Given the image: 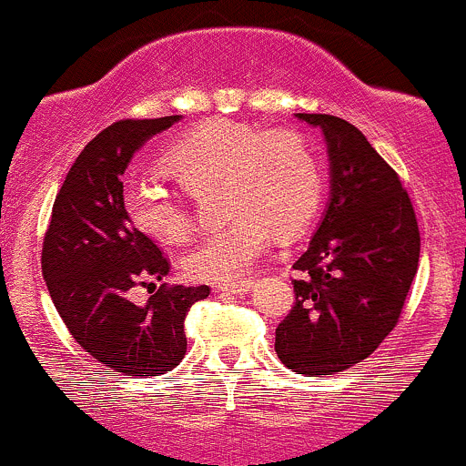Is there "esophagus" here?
<instances>
[{
    "label": "esophagus",
    "instance_id": "1",
    "mask_svg": "<svg viewBox=\"0 0 466 466\" xmlns=\"http://www.w3.org/2000/svg\"><path fill=\"white\" fill-rule=\"evenodd\" d=\"M250 287H252L250 278L237 279V282H218V284H216V289H218V291H228V293H246V291H250Z\"/></svg>",
    "mask_w": 466,
    "mask_h": 466
}]
</instances>
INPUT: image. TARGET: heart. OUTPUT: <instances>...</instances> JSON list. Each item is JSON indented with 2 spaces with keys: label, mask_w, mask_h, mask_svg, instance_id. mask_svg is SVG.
I'll use <instances>...</instances> for the list:
<instances>
[{
  "label": "heart",
  "mask_w": 466,
  "mask_h": 466,
  "mask_svg": "<svg viewBox=\"0 0 466 466\" xmlns=\"http://www.w3.org/2000/svg\"><path fill=\"white\" fill-rule=\"evenodd\" d=\"M164 166L193 196L220 184L229 220L187 257L191 278L234 282L279 234H296L316 214L323 175L309 143L293 129H259L214 118L196 125L164 155ZM141 232L161 243H184L196 229L188 202L173 188L141 179L125 196Z\"/></svg>",
  "instance_id": "heart-1"
}]
</instances>
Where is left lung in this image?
I'll return each instance as SVG.
<instances>
[{
  "instance_id": "1",
  "label": "left lung",
  "mask_w": 466,
  "mask_h": 466,
  "mask_svg": "<svg viewBox=\"0 0 466 466\" xmlns=\"http://www.w3.org/2000/svg\"><path fill=\"white\" fill-rule=\"evenodd\" d=\"M298 118L328 138L332 198L293 264L296 300L275 329V353L296 373L323 378L367 360L399 325L421 234L399 173L355 125L325 113Z\"/></svg>"
}]
</instances>
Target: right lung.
<instances>
[{
    "label": "right lung",
    "instance_id": "obj_1",
    "mask_svg": "<svg viewBox=\"0 0 466 466\" xmlns=\"http://www.w3.org/2000/svg\"><path fill=\"white\" fill-rule=\"evenodd\" d=\"M127 118L108 125L84 147L58 188L43 238V278L75 341L93 360L123 376H161L187 355L184 319L209 287L161 284L170 261L138 232L123 202V173L150 137L177 123ZM152 286L146 306L128 298Z\"/></svg>",
    "mask_w": 466,
    "mask_h": 466
}]
</instances>
